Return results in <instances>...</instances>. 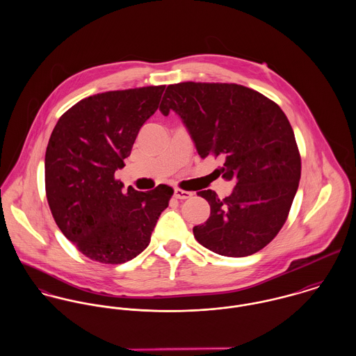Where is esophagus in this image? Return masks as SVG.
Returning a JSON list of instances; mask_svg holds the SVG:
<instances>
[{
  "label": "esophagus",
  "instance_id": "esophagus-1",
  "mask_svg": "<svg viewBox=\"0 0 356 356\" xmlns=\"http://www.w3.org/2000/svg\"><path fill=\"white\" fill-rule=\"evenodd\" d=\"M174 196L175 199H179V200H185V199H189L193 196L192 192H186V191H182V189H175L174 191Z\"/></svg>",
  "mask_w": 356,
  "mask_h": 356
}]
</instances>
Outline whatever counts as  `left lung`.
I'll return each instance as SVG.
<instances>
[{"label": "left lung", "mask_w": 356, "mask_h": 356, "mask_svg": "<svg viewBox=\"0 0 356 356\" xmlns=\"http://www.w3.org/2000/svg\"><path fill=\"white\" fill-rule=\"evenodd\" d=\"M160 112L174 111L197 153L220 156L219 175L233 192L219 199L208 189L211 213L193 227L207 250L243 257L264 248L284 226L299 188L302 161L292 126L282 109L263 95L236 83L170 85Z\"/></svg>", "instance_id": "8db88e82"}]
</instances>
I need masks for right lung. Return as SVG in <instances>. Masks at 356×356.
<instances>
[{
    "instance_id": "obj_1",
    "label": "right lung",
    "mask_w": 356,
    "mask_h": 356,
    "mask_svg": "<svg viewBox=\"0 0 356 356\" xmlns=\"http://www.w3.org/2000/svg\"><path fill=\"white\" fill-rule=\"evenodd\" d=\"M165 86L105 92L61 115L45 153V188L61 233L92 260L119 264L151 241L172 188L138 192L115 179Z\"/></svg>"
}]
</instances>
